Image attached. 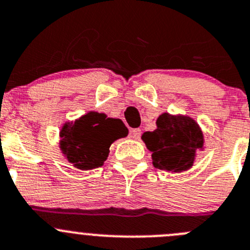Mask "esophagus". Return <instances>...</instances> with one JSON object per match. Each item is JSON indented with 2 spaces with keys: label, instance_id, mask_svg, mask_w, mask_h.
Wrapping results in <instances>:
<instances>
[{
  "label": "esophagus",
  "instance_id": "34e87169",
  "mask_svg": "<svg viewBox=\"0 0 250 250\" xmlns=\"http://www.w3.org/2000/svg\"><path fill=\"white\" fill-rule=\"evenodd\" d=\"M141 134L142 130L139 129V128H133V129L130 130V137H132L133 139H139L141 138Z\"/></svg>",
  "mask_w": 250,
  "mask_h": 250
}]
</instances>
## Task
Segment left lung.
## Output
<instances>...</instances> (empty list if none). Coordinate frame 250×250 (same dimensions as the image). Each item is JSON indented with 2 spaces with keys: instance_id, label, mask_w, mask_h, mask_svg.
Here are the masks:
<instances>
[{
  "instance_id": "obj_1",
  "label": "left lung",
  "mask_w": 250,
  "mask_h": 250,
  "mask_svg": "<svg viewBox=\"0 0 250 250\" xmlns=\"http://www.w3.org/2000/svg\"><path fill=\"white\" fill-rule=\"evenodd\" d=\"M157 129L146 132L142 139L151 151L157 169L180 172L192 167L195 151L204 146L197 123L188 117L163 113L157 120Z\"/></svg>"
}]
</instances>
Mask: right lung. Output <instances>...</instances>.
Returning a JSON list of instances; mask_svg holds the SVG:
<instances>
[{"label":"right lung","instance_id":"1","mask_svg":"<svg viewBox=\"0 0 250 250\" xmlns=\"http://www.w3.org/2000/svg\"><path fill=\"white\" fill-rule=\"evenodd\" d=\"M127 134V127L121 120L88 112L72 125L62 127L60 146L74 167L90 170L101 167L108 157L109 146Z\"/></svg>","mask_w":250,"mask_h":250}]
</instances>
